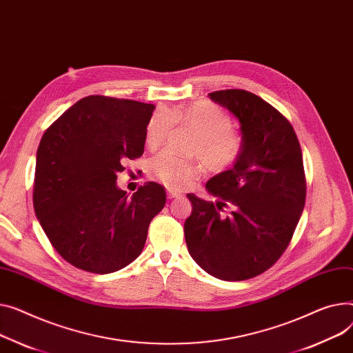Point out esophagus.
I'll use <instances>...</instances> for the list:
<instances>
[{
  "label": "esophagus",
  "instance_id": "esophagus-1",
  "mask_svg": "<svg viewBox=\"0 0 353 353\" xmlns=\"http://www.w3.org/2000/svg\"><path fill=\"white\" fill-rule=\"evenodd\" d=\"M168 197L169 199H177V197H181V193H179L176 190H169L168 192Z\"/></svg>",
  "mask_w": 353,
  "mask_h": 353
}]
</instances>
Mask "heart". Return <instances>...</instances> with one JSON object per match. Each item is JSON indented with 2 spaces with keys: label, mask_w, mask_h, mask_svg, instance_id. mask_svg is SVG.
<instances>
[{
  "label": "heart",
  "mask_w": 353,
  "mask_h": 353,
  "mask_svg": "<svg viewBox=\"0 0 353 353\" xmlns=\"http://www.w3.org/2000/svg\"><path fill=\"white\" fill-rule=\"evenodd\" d=\"M174 123L189 126L197 133L192 152L200 156L210 170H227L243 152V137L239 132L230 129L231 117L228 113L205 102H196L172 110L164 108L154 110L146 125V145L150 149L160 146ZM149 169L154 179L174 190L189 187L201 172L196 160L180 157L169 150L154 156Z\"/></svg>",
  "instance_id": "heart-1"
}]
</instances>
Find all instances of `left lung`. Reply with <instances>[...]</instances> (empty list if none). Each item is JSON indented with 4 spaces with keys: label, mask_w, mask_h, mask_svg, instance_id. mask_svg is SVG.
I'll return each mask as SVG.
<instances>
[{
    "label": "left lung",
    "mask_w": 353,
    "mask_h": 353,
    "mask_svg": "<svg viewBox=\"0 0 353 353\" xmlns=\"http://www.w3.org/2000/svg\"><path fill=\"white\" fill-rule=\"evenodd\" d=\"M208 97L237 117L243 152L205 183L216 203L187 194L193 210L184 237L207 274L244 281L272 267L292 239L307 196L302 152L291 123L260 97L243 89Z\"/></svg>",
    "instance_id": "left-lung-1"
}]
</instances>
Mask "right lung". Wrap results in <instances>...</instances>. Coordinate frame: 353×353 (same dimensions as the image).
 <instances>
[{
    "mask_svg": "<svg viewBox=\"0 0 353 353\" xmlns=\"http://www.w3.org/2000/svg\"><path fill=\"white\" fill-rule=\"evenodd\" d=\"M154 105L86 97L43 133L35 164L34 210L65 261L110 274L142 252L149 224L166 204L163 185L148 181L129 197L116 184L126 159L145 152Z\"/></svg>",
    "mask_w": 353,
    "mask_h": 353,
    "instance_id": "1",
    "label": "right lung"
}]
</instances>
